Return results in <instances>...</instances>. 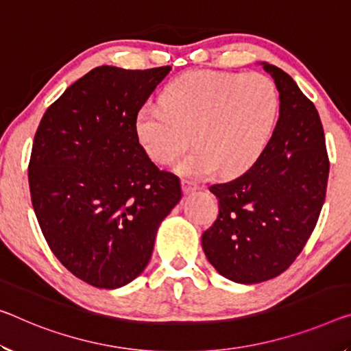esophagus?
<instances>
[{
	"label": "esophagus",
	"mask_w": 351,
	"mask_h": 351,
	"mask_svg": "<svg viewBox=\"0 0 351 351\" xmlns=\"http://www.w3.org/2000/svg\"><path fill=\"white\" fill-rule=\"evenodd\" d=\"M181 184H182V192H184V193H192V192H195L199 189L198 184H195V182H192L189 180H182Z\"/></svg>",
	"instance_id": "1"
}]
</instances>
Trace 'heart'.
Returning a JSON list of instances; mask_svg holds the SVG:
<instances>
[{
  "mask_svg": "<svg viewBox=\"0 0 351 351\" xmlns=\"http://www.w3.org/2000/svg\"><path fill=\"white\" fill-rule=\"evenodd\" d=\"M280 98L261 73L197 70L165 87L162 104H143L136 134L158 164H170L197 143L176 165L181 175L206 178L217 169L232 175L248 169L274 131Z\"/></svg>",
  "mask_w": 351,
  "mask_h": 351,
  "instance_id": "obj_1",
  "label": "heart"
}]
</instances>
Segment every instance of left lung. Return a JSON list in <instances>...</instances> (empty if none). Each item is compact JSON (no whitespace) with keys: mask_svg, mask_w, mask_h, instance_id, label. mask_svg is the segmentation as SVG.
I'll return each mask as SVG.
<instances>
[{"mask_svg":"<svg viewBox=\"0 0 351 351\" xmlns=\"http://www.w3.org/2000/svg\"><path fill=\"white\" fill-rule=\"evenodd\" d=\"M280 92V119L245 173L209 191L219 215L202 236L206 258L242 285L282 274L302 253L326 195L330 159L313 101L286 71L265 64Z\"/></svg>","mask_w":351,"mask_h":351,"instance_id":"1","label":"left lung"}]
</instances>
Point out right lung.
Instances as JSON below:
<instances>
[{
  "instance_id": "obj_1",
  "label": "right lung",
  "mask_w": 351,
  "mask_h": 351,
  "mask_svg": "<svg viewBox=\"0 0 351 351\" xmlns=\"http://www.w3.org/2000/svg\"><path fill=\"white\" fill-rule=\"evenodd\" d=\"M171 66L101 65L43 114L27 167L31 202L48 247L87 285H128L152 258L158 228L181 199L180 178L159 170L136 117Z\"/></svg>"
}]
</instances>
